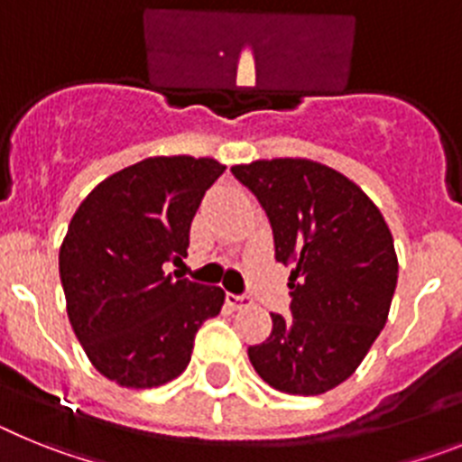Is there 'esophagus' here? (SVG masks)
Wrapping results in <instances>:
<instances>
[{
	"mask_svg": "<svg viewBox=\"0 0 462 462\" xmlns=\"http://www.w3.org/2000/svg\"><path fill=\"white\" fill-rule=\"evenodd\" d=\"M227 304H230L232 309H244L251 304V298H248V295H232V292H227Z\"/></svg>",
	"mask_w": 462,
	"mask_h": 462,
	"instance_id": "obj_1",
	"label": "esophagus"
}]
</instances>
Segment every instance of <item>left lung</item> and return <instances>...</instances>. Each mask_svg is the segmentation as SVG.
<instances>
[{
    "label": "left lung",
    "instance_id": "left-lung-1",
    "mask_svg": "<svg viewBox=\"0 0 462 462\" xmlns=\"http://www.w3.org/2000/svg\"><path fill=\"white\" fill-rule=\"evenodd\" d=\"M232 174L267 211L276 260L295 264L292 316L272 314V335L248 346V360L288 395L332 391L388 320L398 255L386 220L351 179L314 160H255Z\"/></svg>",
    "mask_w": 462,
    "mask_h": 462
}]
</instances>
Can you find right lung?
<instances>
[{
  "label": "right lung",
  "mask_w": 462,
  "mask_h": 462,
  "mask_svg": "<svg viewBox=\"0 0 462 462\" xmlns=\"http://www.w3.org/2000/svg\"><path fill=\"white\" fill-rule=\"evenodd\" d=\"M214 158L155 155L106 176L79 204L60 246L67 316L92 367L123 388H155L190 363L195 332L226 291L179 279Z\"/></svg>",
  "instance_id": "right-lung-1"
}]
</instances>
